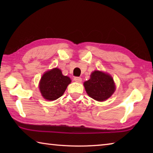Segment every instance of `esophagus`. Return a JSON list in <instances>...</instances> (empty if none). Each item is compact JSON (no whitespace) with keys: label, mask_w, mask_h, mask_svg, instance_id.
Here are the masks:
<instances>
[{"label":"esophagus","mask_w":153,"mask_h":153,"mask_svg":"<svg viewBox=\"0 0 153 153\" xmlns=\"http://www.w3.org/2000/svg\"><path fill=\"white\" fill-rule=\"evenodd\" d=\"M74 80L76 81V82H78V83H80L82 82V78L81 77H74Z\"/></svg>","instance_id":"esophagus-1"}]
</instances>
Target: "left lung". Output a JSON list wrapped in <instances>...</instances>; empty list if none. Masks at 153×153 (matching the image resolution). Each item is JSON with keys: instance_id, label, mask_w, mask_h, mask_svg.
I'll list each match as a JSON object with an SVG mask.
<instances>
[{"instance_id": "1", "label": "left lung", "mask_w": 153, "mask_h": 153, "mask_svg": "<svg viewBox=\"0 0 153 153\" xmlns=\"http://www.w3.org/2000/svg\"><path fill=\"white\" fill-rule=\"evenodd\" d=\"M84 86L89 97L100 102L110 98L115 90L113 77L100 71H93L90 79L84 83Z\"/></svg>"}]
</instances>
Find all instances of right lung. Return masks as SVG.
<instances>
[{"instance_id":"obj_1","label":"right lung","mask_w":153,"mask_h":153,"mask_svg":"<svg viewBox=\"0 0 153 153\" xmlns=\"http://www.w3.org/2000/svg\"><path fill=\"white\" fill-rule=\"evenodd\" d=\"M69 77L63 76L61 69L54 68L44 74L39 84L41 94L45 99L55 100L61 97L71 83Z\"/></svg>"}]
</instances>
